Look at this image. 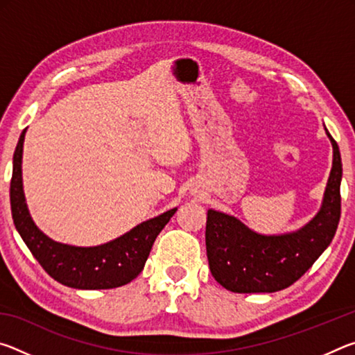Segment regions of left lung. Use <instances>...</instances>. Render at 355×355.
Instances as JSON below:
<instances>
[{"instance_id": "1", "label": "left lung", "mask_w": 355, "mask_h": 355, "mask_svg": "<svg viewBox=\"0 0 355 355\" xmlns=\"http://www.w3.org/2000/svg\"><path fill=\"white\" fill-rule=\"evenodd\" d=\"M327 131V130H326ZM334 147V163L324 202L313 219L294 233L263 236L233 216L209 209L207 255L218 284L233 293H274L293 285L309 271L332 241L341 214V156Z\"/></svg>"}]
</instances>
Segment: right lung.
I'll list each match as a JSON object with an SVG mask.
<instances>
[{"mask_svg": "<svg viewBox=\"0 0 355 355\" xmlns=\"http://www.w3.org/2000/svg\"><path fill=\"white\" fill-rule=\"evenodd\" d=\"M23 131L14 153L10 180V209L15 228L35 260L59 284L78 290H110L130 284L144 269L156 236L177 208L142 222L123 236L97 248H75L55 243L34 225L28 213L21 184Z\"/></svg>", "mask_w": 355, "mask_h": 355, "instance_id": "obj_1", "label": "right lung"}]
</instances>
